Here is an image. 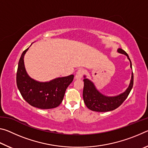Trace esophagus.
Masks as SVG:
<instances>
[{"label":"esophagus","mask_w":148,"mask_h":148,"mask_svg":"<svg viewBox=\"0 0 148 148\" xmlns=\"http://www.w3.org/2000/svg\"><path fill=\"white\" fill-rule=\"evenodd\" d=\"M84 74V70L80 69L76 72V76H75V77H76V79H81L82 77H83Z\"/></svg>","instance_id":"34e87169"}]
</instances>
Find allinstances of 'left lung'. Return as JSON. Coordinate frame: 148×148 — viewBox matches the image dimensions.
<instances>
[{"instance_id":"left-lung-1","label":"left lung","mask_w":148,"mask_h":148,"mask_svg":"<svg viewBox=\"0 0 148 148\" xmlns=\"http://www.w3.org/2000/svg\"><path fill=\"white\" fill-rule=\"evenodd\" d=\"M117 51L127 56V58L131 62V68L132 69V63L128 54L121 48L117 49ZM133 72H132L131 82L126 91L117 96L107 97L101 93L96 89L94 84L89 79L86 78V76H84L83 98L85 104L89 109L95 112H104L116 109L127 98L133 86Z\"/></svg>"}]
</instances>
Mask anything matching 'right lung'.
<instances>
[{
  "label": "right lung",
  "instance_id": "obj_1",
  "mask_svg": "<svg viewBox=\"0 0 148 148\" xmlns=\"http://www.w3.org/2000/svg\"><path fill=\"white\" fill-rule=\"evenodd\" d=\"M26 49L20 57L17 67L16 82L21 96L31 106L40 109H51L60 105L66 89L74 79V75L57 77L48 82H39L27 74L24 65Z\"/></svg>",
  "mask_w": 148,
  "mask_h": 148
}]
</instances>
